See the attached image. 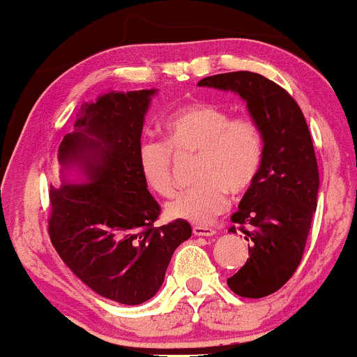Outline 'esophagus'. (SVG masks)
Wrapping results in <instances>:
<instances>
[{"instance_id":"obj_1","label":"esophagus","mask_w":357,"mask_h":357,"mask_svg":"<svg viewBox=\"0 0 357 357\" xmlns=\"http://www.w3.org/2000/svg\"><path fill=\"white\" fill-rule=\"evenodd\" d=\"M192 233H195L196 236H213L215 235V230L213 228H208V227H199V225H196V227H192Z\"/></svg>"}]
</instances>
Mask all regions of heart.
<instances>
[{"mask_svg": "<svg viewBox=\"0 0 357 357\" xmlns=\"http://www.w3.org/2000/svg\"><path fill=\"white\" fill-rule=\"evenodd\" d=\"M166 142L144 139L137 161L144 183L155 195L176 192L174 154H198L195 178L198 186L167 204L174 220L210 225L230 204V192L241 195L255 183L264 165L265 139L252 116H231L228 109L192 102L167 116Z\"/></svg>", "mask_w": 357, "mask_h": 357, "instance_id": "obj_1", "label": "heart"}]
</instances>
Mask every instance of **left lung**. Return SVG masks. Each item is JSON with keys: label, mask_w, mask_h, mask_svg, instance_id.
I'll return each instance as SVG.
<instances>
[{"label": "left lung", "mask_w": 357, "mask_h": 357, "mask_svg": "<svg viewBox=\"0 0 357 357\" xmlns=\"http://www.w3.org/2000/svg\"><path fill=\"white\" fill-rule=\"evenodd\" d=\"M198 85L238 93L264 132V165L231 215L252 241L250 258L227 282L240 297H267L287 284L304 255L319 191L312 137L294 97L260 73H220Z\"/></svg>", "instance_id": "left-lung-1"}]
</instances>
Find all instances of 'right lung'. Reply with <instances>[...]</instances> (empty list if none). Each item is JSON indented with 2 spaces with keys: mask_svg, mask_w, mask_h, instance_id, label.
<instances>
[{
  "mask_svg": "<svg viewBox=\"0 0 357 357\" xmlns=\"http://www.w3.org/2000/svg\"><path fill=\"white\" fill-rule=\"evenodd\" d=\"M154 92H109L82 104L59 161L77 162L90 183L50 188L48 235L56 253L93 292L126 305L142 304L161 289L174 250L191 236L184 220L155 227L161 206L139 169Z\"/></svg>",
  "mask_w": 357,
  "mask_h": 357,
  "instance_id": "right-lung-1",
  "label": "right lung"
}]
</instances>
